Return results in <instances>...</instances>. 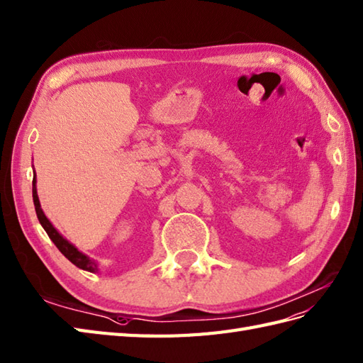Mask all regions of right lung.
<instances>
[{"mask_svg":"<svg viewBox=\"0 0 363 363\" xmlns=\"http://www.w3.org/2000/svg\"><path fill=\"white\" fill-rule=\"evenodd\" d=\"M35 183H37V180H35V177H33V182H32V186H33L32 188V197H33L35 211H37V217L40 220V223L44 228V231H46L48 235L50 237V240L55 243V246L60 250V252L63 254L67 260L72 262L75 267H78L79 269H84V271H89V272H96V271H99V263L87 257L86 254L79 252L72 243H69L66 238L57 231V229L54 228V225L49 222V218L44 216V212H43L41 205H40V200H38L37 186H35Z\"/></svg>","mask_w":363,"mask_h":363,"instance_id":"1","label":"right lung"}]
</instances>
